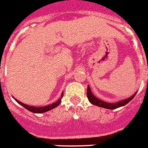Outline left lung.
<instances>
[{"label": "left lung", "mask_w": 148, "mask_h": 148, "mask_svg": "<svg viewBox=\"0 0 148 148\" xmlns=\"http://www.w3.org/2000/svg\"><path fill=\"white\" fill-rule=\"evenodd\" d=\"M136 92L132 96L129 98H127L126 99H123V100H121V101H119L117 103H107L105 101H103L101 99L96 98V96L93 95L92 92H91V89H90V87L88 86V90H87V96H88V99L89 102L91 103H92L93 105L98 106V107H101V108H106V109H116V108H118L119 107H122V106L126 105L127 103L132 100V99L135 97Z\"/></svg>", "instance_id": "8db88e82"}]
</instances>
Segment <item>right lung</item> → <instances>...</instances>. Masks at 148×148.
<instances>
[{"label": "right lung", "mask_w": 148, "mask_h": 148, "mask_svg": "<svg viewBox=\"0 0 148 148\" xmlns=\"http://www.w3.org/2000/svg\"><path fill=\"white\" fill-rule=\"evenodd\" d=\"M63 96V93L62 95H61V97ZM61 97L56 102L53 103L52 104H49L48 106H45V107H33V106H29L27 105L25 103H23L21 101H19L17 99H16L15 100L16 102L18 103L19 104H21V106H23L25 108H26L27 110H29L30 112H32L33 113H43V112H48V111H50V110L53 109V108H56L57 106L59 105L60 103V101H61Z\"/></svg>", "instance_id": "1"}]
</instances>
